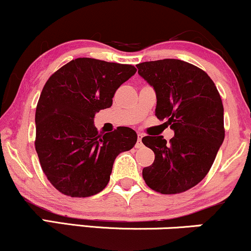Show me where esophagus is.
<instances>
[{
	"label": "esophagus",
	"mask_w": 251,
	"mask_h": 251,
	"mask_svg": "<svg viewBox=\"0 0 251 251\" xmlns=\"http://www.w3.org/2000/svg\"><path fill=\"white\" fill-rule=\"evenodd\" d=\"M142 139H143V134L138 133V142H137V148H140L142 146Z\"/></svg>",
	"instance_id": "34e87169"
}]
</instances>
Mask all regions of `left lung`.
<instances>
[{
	"mask_svg": "<svg viewBox=\"0 0 251 251\" xmlns=\"http://www.w3.org/2000/svg\"><path fill=\"white\" fill-rule=\"evenodd\" d=\"M137 68L155 91V116L175 131L169 143L163 135L143 138L154 152V162L143 169V178L160 194H180L208 175L223 143L221 96L205 72L181 60L142 62Z\"/></svg>",
	"mask_w": 251,
	"mask_h": 251,
	"instance_id": "obj_1",
	"label": "left lung"
}]
</instances>
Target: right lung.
Wrapping results in <instances>:
<instances>
[{
	"label": "right lung",
	"mask_w": 251,
	"mask_h": 251,
	"mask_svg": "<svg viewBox=\"0 0 251 251\" xmlns=\"http://www.w3.org/2000/svg\"><path fill=\"white\" fill-rule=\"evenodd\" d=\"M137 70L91 57L72 60L50 75L35 112V150L43 174L66 196L89 197L109 181L117 155L131 150L137 133L118 127L100 134L94 116Z\"/></svg>",
	"instance_id": "add662e5"
}]
</instances>
